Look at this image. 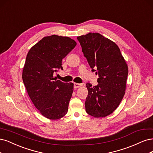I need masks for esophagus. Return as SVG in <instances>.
Masks as SVG:
<instances>
[{
	"label": "esophagus",
	"instance_id": "obj_1",
	"mask_svg": "<svg viewBox=\"0 0 153 153\" xmlns=\"http://www.w3.org/2000/svg\"><path fill=\"white\" fill-rule=\"evenodd\" d=\"M82 86V84H79V83H74V88H79V87H81Z\"/></svg>",
	"mask_w": 153,
	"mask_h": 153
}]
</instances>
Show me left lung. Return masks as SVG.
<instances>
[{
	"label": "left lung",
	"instance_id": "left-lung-1",
	"mask_svg": "<svg viewBox=\"0 0 153 153\" xmlns=\"http://www.w3.org/2000/svg\"><path fill=\"white\" fill-rule=\"evenodd\" d=\"M77 39L92 71H97L99 77L97 86L86 84V111L95 117L107 116L117 109L125 95L128 65L117 44L101 34L88 33Z\"/></svg>",
	"mask_w": 153,
	"mask_h": 153
}]
</instances>
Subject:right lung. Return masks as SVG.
I'll return each mask as SVG.
<instances>
[{"label": "right lung", "mask_w": 153, "mask_h": 153, "mask_svg": "<svg viewBox=\"0 0 153 153\" xmlns=\"http://www.w3.org/2000/svg\"><path fill=\"white\" fill-rule=\"evenodd\" d=\"M76 44L68 37L46 36L27 55L22 73L24 85L33 105L48 119H60L68 111L74 84L56 80L53 74L63 70L62 59Z\"/></svg>", "instance_id": "right-lung-1"}]
</instances>
